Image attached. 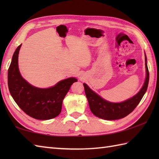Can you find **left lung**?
Returning <instances> with one entry per match:
<instances>
[{
	"label": "left lung",
	"instance_id": "1",
	"mask_svg": "<svg viewBox=\"0 0 159 159\" xmlns=\"http://www.w3.org/2000/svg\"><path fill=\"white\" fill-rule=\"evenodd\" d=\"M146 79L139 92L121 102H112L106 100L89 88L86 83H83L85 95L88 100L90 110L96 117L106 120H116L127 116L133 111L142 99L146 92L149 83V71L147 65V57L145 53Z\"/></svg>",
	"mask_w": 159,
	"mask_h": 159
}]
</instances>
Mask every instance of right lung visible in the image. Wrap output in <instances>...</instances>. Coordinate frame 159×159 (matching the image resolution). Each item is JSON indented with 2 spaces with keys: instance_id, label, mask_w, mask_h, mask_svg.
Masks as SVG:
<instances>
[{
  "instance_id": "right-lung-1",
  "label": "right lung",
  "mask_w": 159,
  "mask_h": 159,
  "mask_svg": "<svg viewBox=\"0 0 159 159\" xmlns=\"http://www.w3.org/2000/svg\"><path fill=\"white\" fill-rule=\"evenodd\" d=\"M21 46L16 49L8 70L9 92L16 104L28 116L40 120L52 119L60 114L64 98L71 85L77 82L76 78L61 80L48 88L32 85L24 79L19 70L18 55Z\"/></svg>"
}]
</instances>
